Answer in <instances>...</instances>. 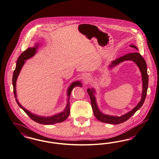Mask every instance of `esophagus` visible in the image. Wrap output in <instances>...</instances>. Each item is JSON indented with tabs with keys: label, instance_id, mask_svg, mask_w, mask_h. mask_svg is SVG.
Here are the masks:
<instances>
[{
	"label": "esophagus",
	"instance_id": "obj_1",
	"mask_svg": "<svg viewBox=\"0 0 159 159\" xmlns=\"http://www.w3.org/2000/svg\"><path fill=\"white\" fill-rule=\"evenodd\" d=\"M90 80V76L88 74H84L82 77V80L84 83H88Z\"/></svg>",
	"mask_w": 159,
	"mask_h": 159
}]
</instances>
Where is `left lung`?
Listing matches in <instances>:
<instances>
[{"instance_id": "obj_1", "label": "left lung", "mask_w": 159, "mask_h": 159, "mask_svg": "<svg viewBox=\"0 0 159 159\" xmlns=\"http://www.w3.org/2000/svg\"><path fill=\"white\" fill-rule=\"evenodd\" d=\"M129 46L139 50L138 48L134 45H130ZM127 60L133 61L137 64V66L140 69V72L141 73V76H142V82H143V91H142L141 100L140 102H139V103L137 105V106H135L131 111L127 112L125 114L121 115V116L104 114L103 113L101 112V111L99 110V109L98 107L95 96V95L96 94L95 90L93 88H91V89L89 88L87 89V92L90 96L91 105L93 111V114L95 115L96 118L99 121H101L102 122L116 125L127 121L137 111H138L142 107L145 101L147 89H148V76L147 74L146 62L144 59V58L141 56L140 53L133 52V53H129L126 55H124V56H122L120 58H118L115 60L112 61L111 63L109 65L108 68L111 69H112V67L116 66V65Z\"/></svg>"}]
</instances>
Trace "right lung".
<instances>
[{
	"instance_id": "right-lung-1",
	"label": "right lung",
	"mask_w": 159,
	"mask_h": 159,
	"mask_svg": "<svg viewBox=\"0 0 159 159\" xmlns=\"http://www.w3.org/2000/svg\"><path fill=\"white\" fill-rule=\"evenodd\" d=\"M38 44H36L35 47H30L28 48L25 51H24L19 56V58H18L17 62H16V65L15 69L13 71L12 77V84L13 87V93L14 96L16 99V101L17 102L18 105H19V107L22 109L24 112H25L26 114L28 115L32 120L37 123L41 124H44V125H52L56 123H59L61 122L65 121L67 117L70 115V103H69V98H70V95L71 94V92L72 89H73L76 86H80L82 87V84L80 81H75L74 82L72 83L69 87L67 89V95L68 96L67 98V105L65 109H64L63 111L55 114L54 115H52L51 116H39L37 115L32 114L30 111H28L24 107H22L19 101H18L17 99V95H16V80L18 79V77L19 76L20 71L22 69L24 64L25 63V60L33 57L35 53L37 52V48L38 47Z\"/></svg>"
}]
</instances>
